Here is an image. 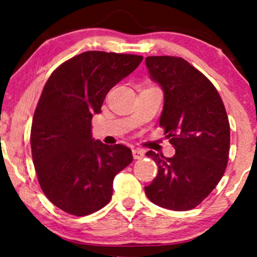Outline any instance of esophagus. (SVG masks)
<instances>
[{
  "label": "esophagus",
  "mask_w": 257,
  "mask_h": 257,
  "mask_svg": "<svg viewBox=\"0 0 257 257\" xmlns=\"http://www.w3.org/2000/svg\"><path fill=\"white\" fill-rule=\"evenodd\" d=\"M144 156H145V152H144L143 150H140V149L133 150V157H134V159H141Z\"/></svg>",
  "instance_id": "esophagus-1"
}]
</instances>
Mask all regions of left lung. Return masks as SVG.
Segmentation results:
<instances>
[{
    "instance_id": "1",
    "label": "left lung",
    "mask_w": 257,
    "mask_h": 257,
    "mask_svg": "<svg viewBox=\"0 0 257 257\" xmlns=\"http://www.w3.org/2000/svg\"><path fill=\"white\" fill-rule=\"evenodd\" d=\"M145 63L150 78L163 90L159 125L175 149L173 157L146 153L158 174L145 193L162 208L190 210L211 193L225 173L228 117L216 88L185 59L147 57Z\"/></svg>"
}]
</instances>
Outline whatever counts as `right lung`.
<instances>
[{"label":"right lung","mask_w":257,"mask_h":257,"mask_svg":"<svg viewBox=\"0 0 257 257\" xmlns=\"http://www.w3.org/2000/svg\"><path fill=\"white\" fill-rule=\"evenodd\" d=\"M140 55L84 52L65 61L44 85L31 126L38 182L55 206L76 216L110 202L114 176L133 162L132 150L91 135V118L106 94L134 71Z\"/></svg>","instance_id":"right-lung-1"}]
</instances>
